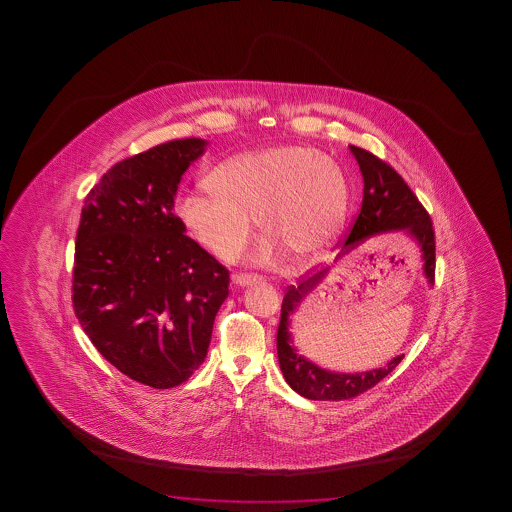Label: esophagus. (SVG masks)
Masks as SVG:
<instances>
[{
  "label": "esophagus",
  "mask_w": 512,
  "mask_h": 512,
  "mask_svg": "<svg viewBox=\"0 0 512 512\" xmlns=\"http://www.w3.org/2000/svg\"><path fill=\"white\" fill-rule=\"evenodd\" d=\"M257 280H260V276H257V274H234L232 276V283L236 287H246V285H250V283Z\"/></svg>",
  "instance_id": "34e87169"
}]
</instances>
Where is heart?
Returning <instances> with one entry per match:
<instances>
[{
  "mask_svg": "<svg viewBox=\"0 0 512 512\" xmlns=\"http://www.w3.org/2000/svg\"><path fill=\"white\" fill-rule=\"evenodd\" d=\"M208 189L185 190L175 213L199 245L234 262L252 239V218L266 234L257 264L281 253L315 259L343 227L348 189L336 162L301 145L260 148L227 157L211 169Z\"/></svg>",
  "mask_w": 512,
  "mask_h": 512,
  "instance_id": "b5f03b06",
  "label": "heart"
}]
</instances>
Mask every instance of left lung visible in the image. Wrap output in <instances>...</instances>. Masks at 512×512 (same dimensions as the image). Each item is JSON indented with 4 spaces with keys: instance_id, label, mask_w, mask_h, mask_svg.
<instances>
[{
    "instance_id": "1",
    "label": "left lung",
    "mask_w": 512,
    "mask_h": 512,
    "mask_svg": "<svg viewBox=\"0 0 512 512\" xmlns=\"http://www.w3.org/2000/svg\"><path fill=\"white\" fill-rule=\"evenodd\" d=\"M350 150L357 159L360 173L364 178V199L355 222L351 225L350 234L344 239V252L357 248L365 239L385 231H407L411 238L420 245L425 260V276L430 283L435 280V232L432 218L423 204L414 196L413 190L404 182V178L388 164L381 161L378 155L369 150L350 145ZM323 273H318L301 281L297 287L290 285L281 302V320L276 334V348L280 360L283 378L295 392L309 400H348L360 393L371 390L385 379L390 372L402 362L404 355L393 358L385 367L360 374H339L325 371L318 365L297 355L292 346V337L288 332V316L294 313L299 302L311 292Z\"/></svg>"
}]
</instances>
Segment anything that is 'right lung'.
Wrapping results in <instances>:
<instances>
[{"label":"right lung","instance_id":"1","mask_svg":"<svg viewBox=\"0 0 512 512\" xmlns=\"http://www.w3.org/2000/svg\"><path fill=\"white\" fill-rule=\"evenodd\" d=\"M199 138L168 141L108 169L85 196L71 301L85 334L127 378L182 385L203 364L229 269L173 213Z\"/></svg>","mask_w":512,"mask_h":512}]
</instances>
